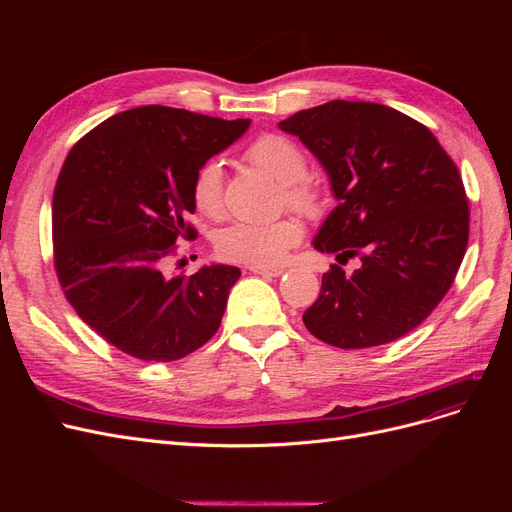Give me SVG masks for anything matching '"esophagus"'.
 Here are the masks:
<instances>
[{
  "instance_id": "1",
  "label": "esophagus",
  "mask_w": 512,
  "mask_h": 512,
  "mask_svg": "<svg viewBox=\"0 0 512 512\" xmlns=\"http://www.w3.org/2000/svg\"><path fill=\"white\" fill-rule=\"evenodd\" d=\"M252 273L267 275V277H280L284 273V267H267V265H250L247 267Z\"/></svg>"
}]
</instances>
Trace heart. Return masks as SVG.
<instances>
[{
    "instance_id": "obj_1",
    "label": "heart",
    "mask_w": 512,
    "mask_h": 512,
    "mask_svg": "<svg viewBox=\"0 0 512 512\" xmlns=\"http://www.w3.org/2000/svg\"><path fill=\"white\" fill-rule=\"evenodd\" d=\"M243 158L282 185V203L305 218H318L324 211L322 188L305 175L307 160L301 147L284 134H260L245 147ZM192 203L200 215L220 220L224 215V175L222 166L207 160L196 168L190 188ZM301 241V226L294 218L273 222H237L224 228L218 252L224 260L243 265H277Z\"/></svg>"
}]
</instances>
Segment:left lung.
<instances>
[{
	"instance_id": "obj_1",
	"label": "left lung",
	"mask_w": 512,
	"mask_h": 512,
	"mask_svg": "<svg viewBox=\"0 0 512 512\" xmlns=\"http://www.w3.org/2000/svg\"><path fill=\"white\" fill-rule=\"evenodd\" d=\"M329 173L337 207L314 239L348 275H322L307 331L335 348H371L416 329L455 282L470 207L455 162L416 119L374 102L331 100L280 121Z\"/></svg>"
}]
</instances>
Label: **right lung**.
<instances>
[{
    "instance_id": "obj_1",
    "label": "right lung",
    "mask_w": 512,
    "mask_h": 512,
    "mask_svg": "<svg viewBox=\"0 0 512 512\" xmlns=\"http://www.w3.org/2000/svg\"><path fill=\"white\" fill-rule=\"evenodd\" d=\"M250 128L160 104L102 121L76 143L53 192V262L74 312L134 359L170 363L220 329L237 267L166 273L188 222L196 168Z\"/></svg>"
}]
</instances>
